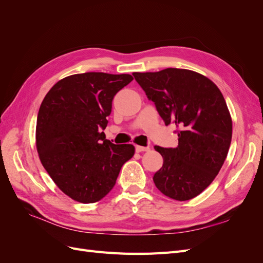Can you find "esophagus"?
Masks as SVG:
<instances>
[{
	"mask_svg": "<svg viewBox=\"0 0 263 263\" xmlns=\"http://www.w3.org/2000/svg\"><path fill=\"white\" fill-rule=\"evenodd\" d=\"M135 148H136L137 153H144V151H149L150 150L149 147H142V146H136Z\"/></svg>",
	"mask_w": 263,
	"mask_h": 263,
	"instance_id": "obj_1",
	"label": "esophagus"
}]
</instances>
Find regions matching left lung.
Returning a JSON list of instances; mask_svg holds the SVG:
<instances>
[{"label": "left lung", "mask_w": 263, "mask_h": 263, "mask_svg": "<svg viewBox=\"0 0 263 263\" xmlns=\"http://www.w3.org/2000/svg\"><path fill=\"white\" fill-rule=\"evenodd\" d=\"M133 76L164 124L177 127V148L155 146L163 158L155 185L173 200H191L211 184L227 157L233 123L225 99L210 79L191 70Z\"/></svg>", "instance_id": "obj_1"}]
</instances>
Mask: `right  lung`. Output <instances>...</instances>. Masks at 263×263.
Here are the masks:
<instances>
[{
    "label": "right lung",
    "mask_w": 263,
    "mask_h": 263,
    "mask_svg": "<svg viewBox=\"0 0 263 263\" xmlns=\"http://www.w3.org/2000/svg\"><path fill=\"white\" fill-rule=\"evenodd\" d=\"M130 74L86 72L55 83L39 108L36 146L46 171L63 193L84 204L106 196L133 145H114L104 130L116 93Z\"/></svg>",
    "instance_id": "1"
}]
</instances>
